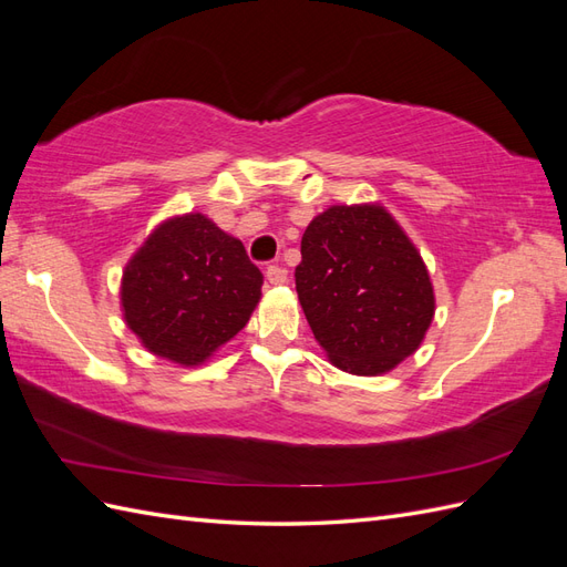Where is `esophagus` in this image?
Returning <instances> with one entry per match:
<instances>
[{
	"mask_svg": "<svg viewBox=\"0 0 567 567\" xmlns=\"http://www.w3.org/2000/svg\"><path fill=\"white\" fill-rule=\"evenodd\" d=\"M286 279H288L286 267H281V265H269L267 267V281L271 286H281V284H286Z\"/></svg>",
	"mask_w": 567,
	"mask_h": 567,
	"instance_id": "obj_1",
	"label": "esophagus"
}]
</instances>
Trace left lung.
Returning a JSON list of instances; mask_svg holds the SVG:
<instances>
[{
  "label": "left lung",
  "instance_id": "obj_1",
  "mask_svg": "<svg viewBox=\"0 0 567 567\" xmlns=\"http://www.w3.org/2000/svg\"><path fill=\"white\" fill-rule=\"evenodd\" d=\"M296 290L329 362L381 375L414 354L435 317L419 248L381 203L331 205L302 234Z\"/></svg>",
  "mask_w": 567,
  "mask_h": 567
}]
</instances>
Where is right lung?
<instances>
[{
  "label": "right lung",
  "mask_w": 567,
  "mask_h": 567,
  "mask_svg": "<svg viewBox=\"0 0 567 567\" xmlns=\"http://www.w3.org/2000/svg\"><path fill=\"white\" fill-rule=\"evenodd\" d=\"M262 274L238 238L203 213L163 219L120 281V310L142 346L179 367H200L248 323Z\"/></svg>",
  "instance_id": "add662e5"
}]
</instances>
